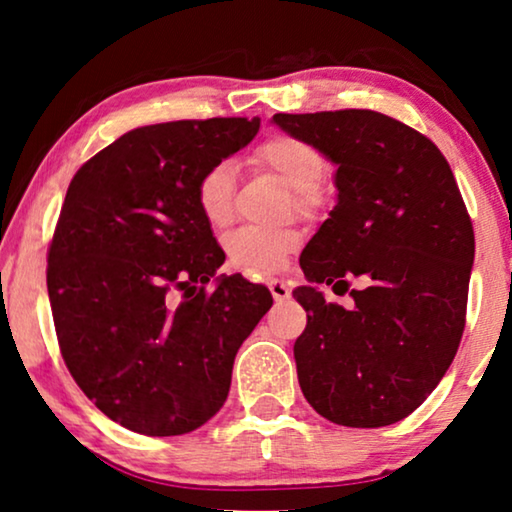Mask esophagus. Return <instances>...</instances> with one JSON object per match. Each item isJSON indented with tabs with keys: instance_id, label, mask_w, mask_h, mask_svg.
Returning <instances> with one entry per match:
<instances>
[{
	"instance_id": "34e87169",
	"label": "esophagus",
	"mask_w": 512,
	"mask_h": 512,
	"mask_svg": "<svg viewBox=\"0 0 512 512\" xmlns=\"http://www.w3.org/2000/svg\"><path fill=\"white\" fill-rule=\"evenodd\" d=\"M270 293L272 298H275V303H282V300L291 298V289L284 282H279V279H272L270 282Z\"/></svg>"
}]
</instances>
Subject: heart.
<instances>
[{"mask_svg":"<svg viewBox=\"0 0 512 512\" xmlns=\"http://www.w3.org/2000/svg\"><path fill=\"white\" fill-rule=\"evenodd\" d=\"M254 163L275 172L293 188L291 198L298 212H312L319 202V184L328 163L317 146L293 135H272L256 146ZM195 205L209 226L221 228L233 219L235 165L219 160L200 174L195 184ZM298 228H240L226 237L228 261L251 275H270L282 270L289 256L300 247Z\"/></svg>","mask_w":512,"mask_h":512,"instance_id":"obj_1","label":"heart"}]
</instances>
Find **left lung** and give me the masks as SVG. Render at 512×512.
I'll return each mask as SVG.
<instances>
[{
  "label": "left lung",
  "instance_id": "1",
  "mask_svg": "<svg viewBox=\"0 0 512 512\" xmlns=\"http://www.w3.org/2000/svg\"><path fill=\"white\" fill-rule=\"evenodd\" d=\"M338 165V205L300 256L307 326L298 382L321 417L354 429L401 422L438 387L466 326L475 237L457 179L429 137L370 109L275 114ZM359 276L363 290H348ZM317 283L348 290L328 304Z\"/></svg>",
  "mask_w": 512,
  "mask_h": 512
}]
</instances>
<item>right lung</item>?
<instances>
[{"mask_svg":"<svg viewBox=\"0 0 512 512\" xmlns=\"http://www.w3.org/2000/svg\"><path fill=\"white\" fill-rule=\"evenodd\" d=\"M258 128V118L144 125L67 188L46 268L62 359L104 415L142 436H181L221 410L237 349L272 305L242 275L207 291L226 256L195 205L200 174Z\"/></svg>","mask_w":512,"mask_h":512,"instance_id":"add662e5","label":"right lung"}]
</instances>
